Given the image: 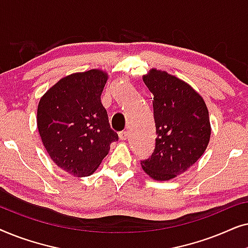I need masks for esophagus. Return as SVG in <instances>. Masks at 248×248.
<instances>
[{
    "instance_id": "34e87169",
    "label": "esophagus",
    "mask_w": 248,
    "mask_h": 248,
    "mask_svg": "<svg viewBox=\"0 0 248 248\" xmlns=\"http://www.w3.org/2000/svg\"><path fill=\"white\" fill-rule=\"evenodd\" d=\"M128 133H130V132H128L127 130L122 131V132H120V133H118V137H120L121 140H126L127 137H128Z\"/></svg>"
}]
</instances>
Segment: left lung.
<instances>
[{
  "instance_id": "obj_1",
  "label": "left lung",
  "mask_w": 248,
  "mask_h": 248,
  "mask_svg": "<svg viewBox=\"0 0 248 248\" xmlns=\"http://www.w3.org/2000/svg\"><path fill=\"white\" fill-rule=\"evenodd\" d=\"M143 81L154 94L155 147L141 160L147 174L168 181L187 170L204 154L211 126L202 97L193 88L165 71L152 69Z\"/></svg>"
}]
</instances>
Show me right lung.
<instances>
[{"mask_svg": "<svg viewBox=\"0 0 248 248\" xmlns=\"http://www.w3.org/2000/svg\"><path fill=\"white\" fill-rule=\"evenodd\" d=\"M107 74L100 70L61 79L42 97L37 126L52 160L76 177L99 167L118 135L100 100Z\"/></svg>", "mask_w": 248, "mask_h": 248, "instance_id": "1", "label": "right lung"}]
</instances>
